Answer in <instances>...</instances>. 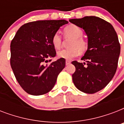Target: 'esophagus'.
I'll return each mask as SVG.
<instances>
[{
    "label": "esophagus",
    "mask_w": 124,
    "mask_h": 124,
    "mask_svg": "<svg viewBox=\"0 0 124 124\" xmlns=\"http://www.w3.org/2000/svg\"><path fill=\"white\" fill-rule=\"evenodd\" d=\"M71 64V62H70V60H66V66H68V65H70Z\"/></svg>",
    "instance_id": "34e87169"
}]
</instances>
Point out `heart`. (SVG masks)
I'll return each instance as SVG.
<instances>
[{
    "label": "heart",
    "instance_id": "heart-1",
    "mask_svg": "<svg viewBox=\"0 0 124 124\" xmlns=\"http://www.w3.org/2000/svg\"><path fill=\"white\" fill-rule=\"evenodd\" d=\"M64 32L67 36L73 39L70 44L71 48L62 49L57 53L59 58H64L66 60H71L75 57L80 52H84L87 49V43L82 39L83 31L78 26L71 24L67 26L64 29ZM51 42L54 48L59 49L62 46V38L60 33L57 32L53 35L51 39Z\"/></svg>",
    "mask_w": 124,
    "mask_h": 124
}]
</instances>
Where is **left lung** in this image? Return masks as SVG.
Returning a JSON list of instances; mask_svg holds the SVG:
<instances>
[{
    "label": "left lung",
    "mask_w": 124,
    "mask_h": 124,
    "mask_svg": "<svg viewBox=\"0 0 124 124\" xmlns=\"http://www.w3.org/2000/svg\"><path fill=\"white\" fill-rule=\"evenodd\" d=\"M82 28L87 36V49L81 60L71 62L75 66L73 82L82 92L93 94L104 89L113 78L120 53L117 34L111 24L98 16L70 19Z\"/></svg>",
    "instance_id": "left-lung-1"
}]
</instances>
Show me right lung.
Instances as JSON below:
<instances>
[{
    "label": "right lung",
    "mask_w": 124,
    "mask_h": 124,
    "mask_svg": "<svg viewBox=\"0 0 124 124\" xmlns=\"http://www.w3.org/2000/svg\"><path fill=\"white\" fill-rule=\"evenodd\" d=\"M68 22L38 20L22 25L11 42V67L16 80L28 94L42 95L50 91L66 60L50 62L56 55L51 42L53 35Z\"/></svg>",
    "instance_id": "1"
}]
</instances>
